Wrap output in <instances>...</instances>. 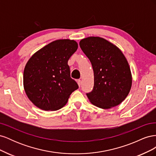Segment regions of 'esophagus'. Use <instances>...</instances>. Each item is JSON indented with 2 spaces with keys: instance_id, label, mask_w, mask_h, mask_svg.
I'll return each mask as SVG.
<instances>
[{
  "instance_id": "34e87169",
  "label": "esophagus",
  "mask_w": 156,
  "mask_h": 156,
  "mask_svg": "<svg viewBox=\"0 0 156 156\" xmlns=\"http://www.w3.org/2000/svg\"><path fill=\"white\" fill-rule=\"evenodd\" d=\"M77 84H78L79 87L81 86V80H80V79H77Z\"/></svg>"
}]
</instances>
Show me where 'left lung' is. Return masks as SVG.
<instances>
[{"instance_id": "obj_1", "label": "left lung", "mask_w": 156, "mask_h": 156, "mask_svg": "<svg viewBox=\"0 0 156 156\" xmlns=\"http://www.w3.org/2000/svg\"><path fill=\"white\" fill-rule=\"evenodd\" d=\"M80 48L90 61L94 76L93 90L87 96L94 105L110 108L123 101L131 90V73L122 52L100 37H88Z\"/></svg>"}]
</instances>
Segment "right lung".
<instances>
[{
	"instance_id": "right-lung-1",
	"label": "right lung",
	"mask_w": 156,
	"mask_h": 156,
	"mask_svg": "<svg viewBox=\"0 0 156 156\" xmlns=\"http://www.w3.org/2000/svg\"><path fill=\"white\" fill-rule=\"evenodd\" d=\"M77 48L74 40H55L37 51L28 61L23 85L27 96L37 107L44 111L58 110L79 88L70 77L68 64Z\"/></svg>"
}]
</instances>
